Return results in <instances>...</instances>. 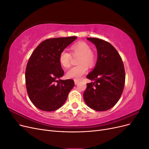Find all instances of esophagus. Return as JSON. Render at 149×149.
<instances>
[{
    "mask_svg": "<svg viewBox=\"0 0 149 149\" xmlns=\"http://www.w3.org/2000/svg\"><path fill=\"white\" fill-rule=\"evenodd\" d=\"M74 81V84H75L76 85L78 84L79 83V81H78V80H76V79H75V80Z\"/></svg>",
    "mask_w": 149,
    "mask_h": 149,
    "instance_id": "34e87169",
    "label": "esophagus"
}]
</instances>
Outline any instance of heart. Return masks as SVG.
Listing matches in <instances>:
<instances>
[{"mask_svg":"<svg viewBox=\"0 0 149 149\" xmlns=\"http://www.w3.org/2000/svg\"><path fill=\"white\" fill-rule=\"evenodd\" d=\"M71 52L73 55H79L78 63L79 64L71 68L67 71L66 76L68 78L79 79L86 73L88 66L91 67L95 61V56L91 52V48L89 45L84 42H78L72 45ZM71 56L66 49L63 50L59 56V61L62 66L68 68L70 66Z\"/></svg>","mask_w":149,"mask_h":149,"instance_id":"b5f03b06","label":"heart"}]
</instances>
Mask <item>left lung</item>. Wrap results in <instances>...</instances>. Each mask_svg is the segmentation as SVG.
<instances>
[{
    "label": "left lung",
    "instance_id": "obj_1",
    "mask_svg": "<svg viewBox=\"0 0 149 149\" xmlns=\"http://www.w3.org/2000/svg\"><path fill=\"white\" fill-rule=\"evenodd\" d=\"M95 45L97 58L94 70L87 75L91 81L83 94L87 106L97 111L110 109L118 102L125 84V70L121 57L109 42L88 38Z\"/></svg>",
    "mask_w": 149,
    "mask_h": 149
}]
</instances>
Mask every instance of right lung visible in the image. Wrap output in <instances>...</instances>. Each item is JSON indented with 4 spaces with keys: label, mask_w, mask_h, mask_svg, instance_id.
Returning <instances> with one entry per match:
<instances>
[{
    "label": "right lung",
    "mask_w": 149,
    "mask_h": 149,
    "mask_svg": "<svg viewBox=\"0 0 149 149\" xmlns=\"http://www.w3.org/2000/svg\"><path fill=\"white\" fill-rule=\"evenodd\" d=\"M76 38L69 37L47 39L31 54L25 70L26 88L30 101L38 109L44 111L59 109L74 87L73 79H60L64 71L59 56Z\"/></svg>",
    "instance_id": "add662e5"
}]
</instances>
